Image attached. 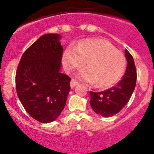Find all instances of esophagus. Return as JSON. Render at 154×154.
<instances>
[{
    "label": "esophagus",
    "mask_w": 154,
    "mask_h": 154,
    "mask_svg": "<svg viewBox=\"0 0 154 154\" xmlns=\"http://www.w3.org/2000/svg\"><path fill=\"white\" fill-rule=\"evenodd\" d=\"M77 85H78V82L76 81L75 80L72 79V80H71V83H70V86H71V88H74V87L77 86Z\"/></svg>",
    "instance_id": "34e87169"
}]
</instances>
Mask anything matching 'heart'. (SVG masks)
Here are the masks:
<instances>
[{"mask_svg": "<svg viewBox=\"0 0 154 154\" xmlns=\"http://www.w3.org/2000/svg\"><path fill=\"white\" fill-rule=\"evenodd\" d=\"M88 68L79 71L77 78L89 84L97 83L100 88H107L117 83L125 72L126 59L124 54L102 38H88L75 47L68 48L63 57L67 71L85 65Z\"/></svg>", "mask_w": 154, "mask_h": 154, "instance_id": "heart-1", "label": "heart"}]
</instances>
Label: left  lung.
Masks as SVG:
<instances>
[{
	"mask_svg": "<svg viewBox=\"0 0 154 154\" xmlns=\"http://www.w3.org/2000/svg\"><path fill=\"white\" fill-rule=\"evenodd\" d=\"M125 57L128 63L127 69L117 85L100 92L90 91L91 108L103 117L119 113L128 103L136 87L137 73L134 60L127 50H125Z\"/></svg>",
	"mask_w": 154,
	"mask_h": 154,
	"instance_id": "obj_1",
	"label": "left lung"
}]
</instances>
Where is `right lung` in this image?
I'll return each instance as SVG.
<instances>
[{"instance_id":"add662e5","label":"right lung","mask_w":154,"mask_h":154,"mask_svg":"<svg viewBox=\"0 0 154 154\" xmlns=\"http://www.w3.org/2000/svg\"><path fill=\"white\" fill-rule=\"evenodd\" d=\"M60 35H42L24 51L15 74L18 97L35 120L49 123L66 106L71 78L60 73L63 48Z\"/></svg>"}]
</instances>
